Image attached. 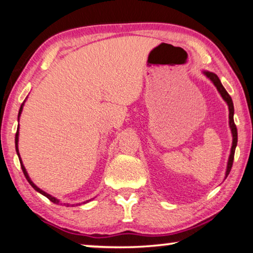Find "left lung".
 I'll use <instances>...</instances> for the list:
<instances>
[{
    "instance_id": "1",
    "label": "left lung",
    "mask_w": 253,
    "mask_h": 253,
    "mask_svg": "<svg viewBox=\"0 0 253 253\" xmlns=\"http://www.w3.org/2000/svg\"><path fill=\"white\" fill-rule=\"evenodd\" d=\"M203 74L208 77L211 82L213 83V85L216 86V88L218 89V92L220 93L221 97H223L224 101L228 105V110H229V127H231L232 130V136H233V142H232V149H231V154H229L228 158V163H227V169H226V174L225 176L227 177L229 171H231L232 166H233V161H234V153H235V148L237 145V129L236 126L234 124V104H233L232 97L229 96V94L227 93V90L225 89V87L221 85L220 79L218 78L216 74L210 73V71H203Z\"/></svg>"
}]
</instances>
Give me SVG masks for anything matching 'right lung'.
<instances>
[{
    "mask_svg": "<svg viewBox=\"0 0 253 253\" xmlns=\"http://www.w3.org/2000/svg\"><path fill=\"white\" fill-rule=\"evenodd\" d=\"M22 107H24V103L21 104V107H20V109H19V115H18V119H19V117H20V115H21V111H22ZM18 139H19V126H18V129H17V133H16V151H17V154H18V157H19V161H20V165H21V169H22V171H24V175H25V177H26V179L28 180V183L30 184V185H32L33 187H34V190L35 191H37L39 192V193H41V194H43L44 197H46L48 200H50L51 202H53V203H56V205H59L60 203V201L58 199H55L54 197H52V195H50V194H47L46 192H44V191H42L41 190L40 187H37L35 184H34L33 182H32V179L29 178V176H28V174H27V171H26V168H25V166L22 165V161H21V158H20V154H19V150H18ZM86 202H88V201H86ZM85 203V202H84ZM63 205L65 206H67V207H69L70 205L69 203H63ZM71 206H74V205H71ZM77 206V205H76Z\"/></svg>",
    "mask_w": 253,
    "mask_h": 253,
    "instance_id": "right-lung-1",
    "label": "right lung"
}]
</instances>
